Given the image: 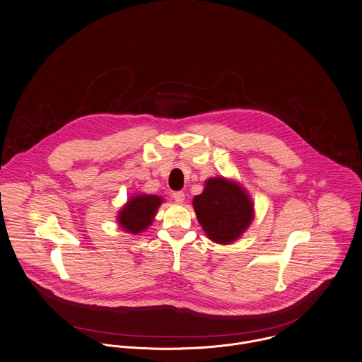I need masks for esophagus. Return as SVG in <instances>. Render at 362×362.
I'll return each instance as SVG.
<instances>
[{
    "mask_svg": "<svg viewBox=\"0 0 362 362\" xmlns=\"http://www.w3.org/2000/svg\"><path fill=\"white\" fill-rule=\"evenodd\" d=\"M173 198H174V201H175V202L182 204V202H184V199H185V194H184L182 191H175V192L173 194Z\"/></svg>",
    "mask_w": 362,
    "mask_h": 362,
    "instance_id": "34e87169",
    "label": "esophagus"
}]
</instances>
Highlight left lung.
Segmentation results:
<instances>
[{
	"instance_id": "8db88e82",
	"label": "left lung",
	"mask_w": 362,
	"mask_h": 362,
	"mask_svg": "<svg viewBox=\"0 0 362 362\" xmlns=\"http://www.w3.org/2000/svg\"><path fill=\"white\" fill-rule=\"evenodd\" d=\"M198 222L208 238L228 244L236 240L252 221V204L235 182L211 178L201 195L194 198Z\"/></svg>"
}]
</instances>
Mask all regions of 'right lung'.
Returning <instances> with one entry per match:
<instances>
[{
    "label": "right lung",
    "mask_w": 362,
    "mask_h": 362,
    "mask_svg": "<svg viewBox=\"0 0 362 362\" xmlns=\"http://www.w3.org/2000/svg\"><path fill=\"white\" fill-rule=\"evenodd\" d=\"M161 201L163 199L156 195H137L132 198L119 212L118 221L122 228L133 235L147 229Z\"/></svg>",
    "instance_id": "obj_1"
}]
</instances>
